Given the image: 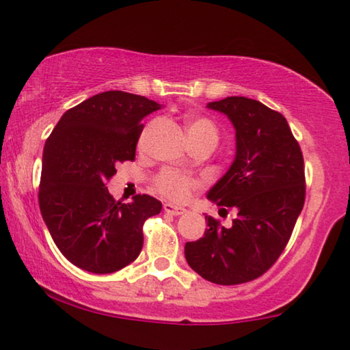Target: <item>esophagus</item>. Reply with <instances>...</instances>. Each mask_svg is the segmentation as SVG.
I'll return each instance as SVG.
<instances>
[{
    "label": "esophagus",
    "mask_w": 350,
    "mask_h": 350,
    "mask_svg": "<svg viewBox=\"0 0 350 350\" xmlns=\"http://www.w3.org/2000/svg\"><path fill=\"white\" fill-rule=\"evenodd\" d=\"M163 210L173 216H180L187 211L185 208H182V206H176L173 204H163Z\"/></svg>",
    "instance_id": "obj_1"
}]
</instances>
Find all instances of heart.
<instances>
[{
  "label": "heart",
  "mask_w": 350,
  "mask_h": 350,
  "mask_svg": "<svg viewBox=\"0 0 350 350\" xmlns=\"http://www.w3.org/2000/svg\"><path fill=\"white\" fill-rule=\"evenodd\" d=\"M185 129L188 140L208 139L216 145L217 128L210 118L198 116L188 117L185 122ZM154 185H156V189L162 196L176 200V202H183V200L189 198L193 189L198 188V182L191 179V177L179 173V171L167 168L157 174Z\"/></svg>",
  "instance_id": "b5f03b06"
}]
</instances>
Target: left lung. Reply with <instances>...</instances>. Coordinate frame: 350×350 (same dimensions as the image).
I'll return each mask as SVG.
<instances>
[{"label":"left lung","instance_id":"obj_1","mask_svg":"<svg viewBox=\"0 0 350 350\" xmlns=\"http://www.w3.org/2000/svg\"><path fill=\"white\" fill-rule=\"evenodd\" d=\"M206 108L236 131L233 162L206 199L238 215L230 227L205 216L208 228L187 242L185 258L204 280L234 286L265 273L286 248L304 206V159L284 116L258 100L227 97Z\"/></svg>","mask_w":350,"mask_h":350}]
</instances>
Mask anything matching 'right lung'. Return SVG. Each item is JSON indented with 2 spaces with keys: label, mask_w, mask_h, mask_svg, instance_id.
Instances as JSON below:
<instances>
[{
  "label": "right lung",
  "mask_w": 350,
  "mask_h": 350,
  "mask_svg": "<svg viewBox=\"0 0 350 350\" xmlns=\"http://www.w3.org/2000/svg\"><path fill=\"white\" fill-rule=\"evenodd\" d=\"M154 100L106 91L62 116L43 151L38 202L63 256L97 275L114 273L139 256L145 219L162 204L148 194L122 204L106 182L116 165L134 161L142 120L161 109Z\"/></svg>",
  "instance_id": "add662e5"
}]
</instances>
